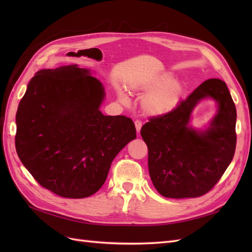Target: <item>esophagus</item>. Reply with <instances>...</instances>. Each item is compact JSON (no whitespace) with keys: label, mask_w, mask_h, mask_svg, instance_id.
<instances>
[{"label":"esophagus","mask_w":252,"mask_h":252,"mask_svg":"<svg viewBox=\"0 0 252 252\" xmlns=\"http://www.w3.org/2000/svg\"><path fill=\"white\" fill-rule=\"evenodd\" d=\"M134 125H135L136 132L140 133V131H141V128H142V122H141V121H139V120H136V121L134 122Z\"/></svg>","instance_id":"esophagus-1"}]
</instances>
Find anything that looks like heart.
<instances>
[{
	"instance_id": "1",
	"label": "heart",
	"mask_w": 252,
	"mask_h": 252,
	"mask_svg": "<svg viewBox=\"0 0 252 252\" xmlns=\"http://www.w3.org/2000/svg\"><path fill=\"white\" fill-rule=\"evenodd\" d=\"M129 89L148 93L142 102V108L145 113L152 117L165 116L173 111L184 94V85L182 82L173 80L170 73L135 80L129 84ZM118 96L122 103H128V96L122 89H118Z\"/></svg>"
}]
</instances>
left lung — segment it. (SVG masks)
Instances as JSON below:
<instances>
[{
  "label": "left lung",
  "instance_id": "1",
  "mask_svg": "<svg viewBox=\"0 0 252 252\" xmlns=\"http://www.w3.org/2000/svg\"><path fill=\"white\" fill-rule=\"evenodd\" d=\"M210 97L218 110L210 126L189 125L195 106ZM236 109L226 83L209 79L165 116L150 118L141 129L148 147V168L159 194L171 199L207 193L231 163L236 144Z\"/></svg>",
  "mask_w": 252,
  "mask_h": 252
}]
</instances>
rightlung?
<instances>
[{
  "label": "right lung",
  "mask_w": 252,
  "mask_h": 252,
  "mask_svg": "<svg viewBox=\"0 0 252 252\" xmlns=\"http://www.w3.org/2000/svg\"><path fill=\"white\" fill-rule=\"evenodd\" d=\"M103 84L78 65L39 70L19 104L16 149L41 186L68 199L95 193L136 138L131 119L104 116Z\"/></svg>",
  "instance_id": "add662e5"
}]
</instances>
